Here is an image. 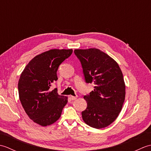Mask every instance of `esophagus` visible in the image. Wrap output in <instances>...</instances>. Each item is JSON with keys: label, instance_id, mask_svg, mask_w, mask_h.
Segmentation results:
<instances>
[{"label": "esophagus", "instance_id": "34e87169", "mask_svg": "<svg viewBox=\"0 0 151 151\" xmlns=\"http://www.w3.org/2000/svg\"><path fill=\"white\" fill-rule=\"evenodd\" d=\"M76 98H77V97H75V96H70V99H71L72 101L75 100V99H76Z\"/></svg>", "mask_w": 151, "mask_h": 151}]
</instances>
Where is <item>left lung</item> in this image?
Wrapping results in <instances>:
<instances>
[{"label": "left lung", "mask_w": 151, "mask_h": 151, "mask_svg": "<svg viewBox=\"0 0 151 151\" xmlns=\"http://www.w3.org/2000/svg\"><path fill=\"white\" fill-rule=\"evenodd\" d=\"M86 83H94V90L85 95L87 108L82 119L89 126L102 129L116 119L125 98V84L117 63L97 49H76Z\"/></svg>", "instance_id": "obj_1"}]
</instances>
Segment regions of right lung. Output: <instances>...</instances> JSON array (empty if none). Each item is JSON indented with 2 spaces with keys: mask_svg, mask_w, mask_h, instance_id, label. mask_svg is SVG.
Wrapping results in <instances>:
<instances>
[{
  "mask_svg": "<svg viewBox=\"0 0 151 151\" xmlns=\"http://www.w3.org/2000/svg\"><path fill=\"white\" fill-rule=\"evenodd\" d=\"M73 52L72 49H51L35 56L22 72L19 80V99L28 116L43 127L58 119L67 103V97L50 91L58 80V67Z\"/></svg>",
  "mask_w": 151,
  "mask_h": 151,
  "instance_id": "1",
  "label": "right lung"
}]
</instances>
